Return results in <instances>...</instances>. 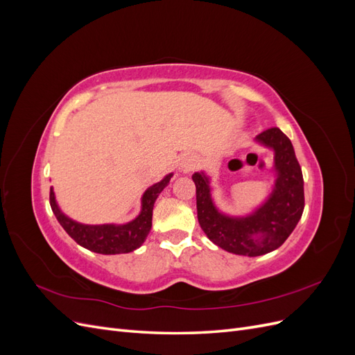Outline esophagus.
<instances>
[{"instance_id":"34e87169","label":"esophagus","mask_w":355,"mask_h":355,"mask_svg":"<svg viewBox=\"0 0 355 355\" xmlns=\"http://www.w3.org/2000/svg\"><path fill=\"white\" fill-rule=\"evenodd\" d=\"M197 161L198 159L194 154H184L179 159V168L182 171H185V173H188V171H191L192 168H196Z\"/></svg>"}]
</instances>
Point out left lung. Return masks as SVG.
Returning <instances> with one entry per match:
<instances>
[{
	"label": "left lung",
	"mask_w": 355,
	"mask_h": 355,
	"mask_svg": "<svg viewBox=\"0 0 355 355\" xmlns=\"http://www.w3.org/2000/svg\"><path fill=\"white\" fill-rule=\"evenodd\" d=\"M256 142L274 151L277 179L270 198L249 216L232 218L219 211L211 198L210 178L204 171L192 175L204 234L220 249L250 257L278 249L296 228L305 206L302 170L290 139L272 127L257 135Z\"/></svg>",
	"instance_id": "8db88e82"
}]
</instances>
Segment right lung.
I'll list each match as a JSON object with an SVG mask.
<instances>
[{
    "label": "right lung",
    "instance_id": "obj_1",
    "mask_svg": "<svg viewBox=\"0 0 355 355\" xmlns=\"http://www.w3.org/2000/svg\"><path fill=\"white\" fill-rule=\"evenodd\" d=\"M173 173L167 175L158 184L149 187L142 196V210L139 216L124 225H84L69 219L59 209L55 192L50 188V206L62 228L84 249L101 254L130 253L141 247L153 227V209L158 194L170 182Z\"/></svg>",
    "mask_w": 355,
    "mask_h": 355
}]
</instances>
